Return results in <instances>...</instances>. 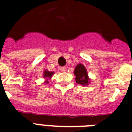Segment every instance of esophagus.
<instances>
[{
  "instance_id": "34e87169",
  "label": "esophagus",
  "mask_w": 132,
  "mask_h": 132,
  "mask_svg": "<svg viewBox=\"0 0 132 132\" xmlns=\"http://www.w3.org/2000/svg\"><path fill=\"white\" fill-rule=\"evenodd\" d=\"M61 70L62 71H66V70H67V67H65V66H64V67H61Z\"/></svg>"
}]
</instances>
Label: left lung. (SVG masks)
<instances>
[{"label":"left lung","mask_w":132,"mask_h":132,"mask_svg":"<svg viewBox=\"0 0 132 132\" xmlns=\"http://www.w3.org/2000/svg\"><path fill=\"white\" fill-rule=\"evenodd\" d=\"M73 73L76 76V81L78 84L82 85H87L89 82V79L88 78V74L87 73V70L85 67L82 64H78L75 67Z\"/></svg>","instance_id":"left-lung-1"}]
</instances>
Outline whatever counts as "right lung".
<instances>
[{
  "label": "right lung",
  "instance_id": "1",
  "mask_svg": "<svg viewBox=\"0 0 132 132\" xmlns=\"http://www.w3.org/2000/svg\"><path fill=\"white\" fill-rule=\"evenodd\" d=\"M54 74V72H52V71H44V75L43 77L44 78H51L52 77V76ZM46 82L47 83V81H46Z\"/></svg>",
  "mask_w": 132,
  "mask_h": 132
}]
</instances>
